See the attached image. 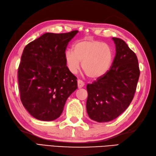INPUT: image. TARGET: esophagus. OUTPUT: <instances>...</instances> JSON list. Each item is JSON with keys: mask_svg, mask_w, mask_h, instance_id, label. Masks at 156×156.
I'll return each instance as SVG.
<instances>
[{"mask_svg": "<svg viewBox=\"0 0 156 156\" xmlns=\"http://www.w3.org/2000/svg\"><path fill=\"white\" fill-rule=\"evenodd\" d=\"M77 85H78V88L80 89V88L83 87V86L85 85V83L83 81L80 80V79H79V80L77 81Z\"/></svg>", "mask_w": 156, "mask_h": 156, "instance_id": "34e87169", "label": "esophagus"}]
</instances>
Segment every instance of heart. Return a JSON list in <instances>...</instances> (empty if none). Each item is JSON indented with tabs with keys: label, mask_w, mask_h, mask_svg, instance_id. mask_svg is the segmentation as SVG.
<instances>
[{
	"label": "heart",
	"mask_w": 156,
	"mask_h": 156,
	"mask_svg": "<svg viewBox=\"0 0 156 156\" xmlns=\"http://www.w3.org/2000/svg\"><path fill=\"white\" fill-rule=\"evenodd\" d=\"M73 51L65 53V60L69 71L77 73L82 62L83 70L89 77L99 79L104 76L111 67L113 51L109 44L91 39H83L76 42Z\"/></svg>",
	"instance_id": "heart-1"
}]
</instances>
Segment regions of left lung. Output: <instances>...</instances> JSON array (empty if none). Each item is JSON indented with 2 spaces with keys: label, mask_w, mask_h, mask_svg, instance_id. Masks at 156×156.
<instances>
[{
  "label": "left lung",
  "mask_w": 156,
  "mask_h": 156,
  "mask_svg": "<svg viewBox=\"0 0 156 156\" xmlns=\"http://www.w3.org/2000/svg\"><path fill=\"white\" fill-rule=\"evenodd\" d=\"M112 39L116 53L112 67L104 76L87 85V112L98 122H110L129 107L140 74L134 52L122 39Z\"/></svg>",
  "instance_id": "obj_1"
}]
</instances>
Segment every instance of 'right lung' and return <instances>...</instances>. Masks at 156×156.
I'll return each mask as SVG.
<instances>
[{"label": "right lung", "mask_w": 156, "mask_h": 156, "mask_svg": "<svg viewBox=\"0 0 156 156\" xmlns=\"http://www.w3.org/2000/svg\"><path fill=\"white\" fill-rule=\"evenodd\" d=\"M78 30L43 34L23 50L18 69L20 100L31 115L41 121L59 117L67 98L77 88L65 53Z\"/></svg>", "instance_id": "1"}]
</instances>
